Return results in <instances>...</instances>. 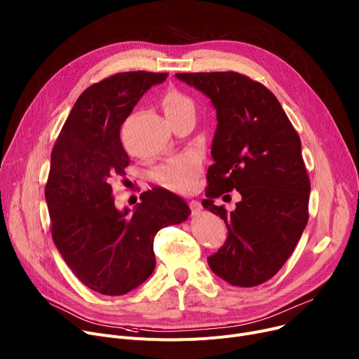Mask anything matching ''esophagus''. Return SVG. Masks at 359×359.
I'll list each match as a JSON object with an SVG mask.
<instances>
[{
	"mask_svg": "<svg viewBox=\"0 0 359 359\" xmlns=\"http://www.w3.org/2000/svg\"><path fill=\"white\" fill-rule=\"evenodd\" d=\"M189 206H190V209H192V215H196V213L201 212V209H202L201 203L196 202V201H190V202H189Z\"/></svg>",
	"mask_w": 359,
	"mask_h": 359,
	"instance_id": "1",
	"label": "esophagus"
}]
</instances>
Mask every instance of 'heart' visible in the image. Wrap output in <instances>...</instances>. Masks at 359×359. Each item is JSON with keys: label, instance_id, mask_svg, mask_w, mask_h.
Instances as JSON below:
<instances>
[{"label": "heart", "instance_id": "1", "mask_svg": "<svg viewBox=\"0 0 359 359\" xmlns=\"http://www.w3.org/2000/svg\"><path fill=\"white\" fill-rule=\"evenodd\" d=\"M163 109L165 116L180 112H195L192 100L184 93L172 89L164 95ZM199 172V160L194 154H183L164 163L156 170V180L173 190H186L192 187Z\"/></svg>", "mask_w": 359, "mask_h": 359}]
</instances>
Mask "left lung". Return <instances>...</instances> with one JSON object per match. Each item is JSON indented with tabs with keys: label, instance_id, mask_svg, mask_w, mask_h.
<instances>
[{
	"label": "left lung",
	"instance_id": "8db88e82",
	"mask_svg": "<svg viewBox=\"0 0 359 359\" xmlns=\"http://www.w3.org/2000/svg\"><path fill=\"white\" fill-rule=\"evenodd\" d=\"M176 76L208 95L217 108L202 205L224 219L228 238L208 258L209 267L238 287L259 285L284 266L309 221L310 179L300 137L274 93L243 74ZM232 189L242 195L235 211L212 203Z\"/></svg>",
	"mask_w": 359,
	"mask_h": 359
}]
</instances>
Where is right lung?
Here are the masks:
<instances>
[{"mask_svg":"<svg viewBox=\"0 0 359 359\" xmlns=\"http://www.w3.org/2000/svg\"><path fill=\"white\" fill-rule=\"evenodd\" d=\"M169 76L119 72L86 88L72 108L52 150L44 196L52 238L74 274L90 290L121 296L154 267L156 233L190 215L183 199L165 189L141 194L133 213L114 205L111 182L124 177L130 157L121 126L153 85Z\"/></svg>","mask_w":359,"mask_h":359,"instance_id":"add662e5","label":"right lung"}]
</instances>
